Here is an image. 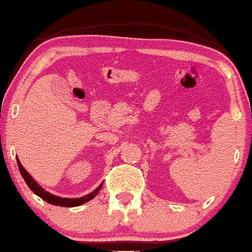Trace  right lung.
I'll return each mask as SVG.
<instances>
[{"mask_svg":"<svg viewBox=\"0 0 252 252\" xmlns=\"http://www.w3.org/2000/svg\"><path fill=\"white\" fill-rule=\"evenodd\" d=\"M16 162H18L20 174H21V176L24 177L25 182L27 183L28 188H30L31 190H32L35 195H38L39 197H41L44 201L49 202V203H51V205L62 206V207H77V206L83 205V203L88 202V201H90V200L94 199V197L98 194V191L101 190V188H102V186H103L102 183H101V185L98 186V187L96 188L94 191H92V193L88 194V195H84V196H82V197H77V199H67V197L56 196V195L51 194V193H49V191L45 190L44 188L40 187V186H39L38 183L35 182L34 179H33V177L31 176V175L26 171V169H25L24 166L21 165V163H20L18 157H16Z\"/></svg>","mask_w":252,"mask_h":252,"instance_id":"right-lung-1","label":"right lung"}]
</instances>
